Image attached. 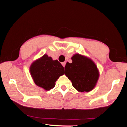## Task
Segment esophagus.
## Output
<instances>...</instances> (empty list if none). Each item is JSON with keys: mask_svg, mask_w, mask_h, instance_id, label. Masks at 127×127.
Segmentation results:
<instances>
[{"mask_svg": "<svg viewBox=\"0 0 127 127\" xmlns=\"http://www.w3.org/2000/svg\"><path fill=\"white\" fill-rule=\"evenodd\" d=\"M65 62H63V63H62V65L63 66V67H65Z\"/></svg>", "mask_w": 127, "mask_h": 127, "instance_id": "esophagus-1", "label": "esophagus"}]
</instances>
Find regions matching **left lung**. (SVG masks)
Returning <instances> with one entry per match:
<instances>
[{
	"instance_id": "8db88e82",
	"label": "left lung",
	"mask_w": 127,
	"mask_h": 127,
	"mask_svg": "<svg viewBox=\"0 0 127 127\" xmlns=\"http://www.w3.org/2000/svg\"><path fill=\"white\" fill-rule=\"evenodd\" d=\"M72 63H66L65 76L71 81L75 89L79 92H89L96 86L99 71L94 61L86 56L75 54Z\"/></svg>"
}]
</instances>
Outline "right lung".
I'll list each match as a JSON object with an SVG mask.
<instances>
[{
    "instance_id": "add662e5",
    "label": "right lung",
    "mask_w": 127,
    "mask_h": 127,
    "mask_svg": "<svg viewBox=\"0 0 127 127\" xmlns=\"http://www.w3.org/2000/svg\"><path fill=\"white\" fill-rule=\"evenodd\" d=\"M31 76L35 84L49 91L54 87L55 82L64 74V68L57 60L44 54L36 59L30 67Z\"/></svg>"
}]
</instances>
